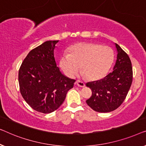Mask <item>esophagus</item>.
Here are the masks:
<instances>
[{"label":"esophagus","instance_id":"1","mask_svg":"<svg viewBox=\"0 0 146 146\" xmlns=\"http://www.w3.org/2000/svg\"><path fill=\"white\" fill-rule=\"evenodd\" d=\"M76 83H77V85L79 86V87H85V84L84 83L83 81H79V80H77V81H76Z\"/></svg>","mask_w":146,"mask_h":146}]
</instances>
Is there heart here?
Wrapping results in <instances>:
<instances>
[{"label": "heart", "instance_id": "obj_1", "mask_svg": "<svg viewBox=\"0 0 146 146\" xmlns=\"http://www.w3.org/2000/svg\"><path fill=\"white\" fill-rule=\"evenodd\" d=\"M114 53L110 47L93 43H79L61 55L59 65L68 77H73L81 66L80 76L91 81L101 79L113 63Z\"/></svg>", "mask_w": 146, "mask_h": 146}]
</instances>
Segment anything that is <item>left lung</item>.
Wrapping results in <instances>:
<instances>
[{
	"instance_id": "1",
	"label": "left lung",
	"mask_w": 146,
	"mask_h": 146,
	"mask_svg": "<svg viewBox=\"0 0 146 146\" xmlns=\"http://www.w3.org/2000/svg\"><path fill=\"white\" fill-rule=\"evenodd\" d=\"M114 44L117 57L113 71L103 79L86 84L92 90V96L86 102L96 112H109L116 110L124 102L132 85L130 59L118 44Z\"/></svg>"
}]
</instances>
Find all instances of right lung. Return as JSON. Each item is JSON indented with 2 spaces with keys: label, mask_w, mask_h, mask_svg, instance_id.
<instances>
[{
  "label": "right lung",
  "mask_w": 146,
  "mask_h": 146,
  "mask_svg": "<svg viewBox=\"0 0 146 146\" xmlns=\"http://www.w3.org/2000/svg\"><path fill=\"white\" fill-rule=\"evenodd\" d=\"M58 42L46 41L30 51L18 73L22 97L33 109L44 114L55 111L62 104L75 82L57 66L54 50Z\"/></svg>",
  "instance_id": "1"
}]
</instances>
